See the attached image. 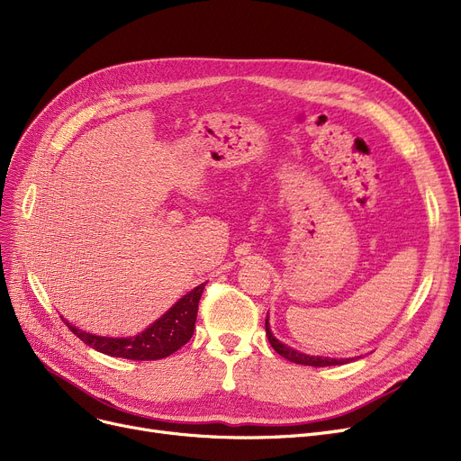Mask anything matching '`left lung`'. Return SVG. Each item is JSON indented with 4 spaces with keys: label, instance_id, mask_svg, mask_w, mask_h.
I'll list each match as a JSON object with an SVG mask.
<instances>
[{
    "label": "left lung",
    "instance_id": "obj_1",
    "mask_svg": "<svg viewBox=\"0 0 461 461\" xmlns=\"http://www.w3.org/2000/svg\"><path fill=\"white\" fill-rule=\"evenodd\" d=\"M265 332H267V338L269 342L273 346V349L282 355L284 358L295 362V365H304V366H316V368H321V366H334V365H346V362H349V358H329V357H312V355H306V353H299L295 349H292L289 346L282 344L280 340H276V338L273 336L271 332V327H269V316L267 320H265Z\"/></svg>",
    "mask_w": 461,
    "mask_h": 461
}]
</instances>
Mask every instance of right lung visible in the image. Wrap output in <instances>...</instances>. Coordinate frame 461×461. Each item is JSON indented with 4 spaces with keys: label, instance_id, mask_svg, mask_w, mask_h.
<instances>
[{
    "label": "right lung",
    "instance_id": "1",
    "mask_svg": "<svg viewBox=\"0 0 461 461\" xmlns=\"http://www.w3.org/2000/svg\"><path fill=\"white\" fill-rule=\"evenodd\" d=\"M203 289L205 284L194 287L192 292H188L183 299H179L169 308L162 318H158L153 325L131 338L96 336L72 327L65 320L63 321L84 344L96 351L131 360H158L181 349L192 338L194 329H196L198 303L202 299Z\"/></svg>",
    "mask_w": 461,
    "mask_h": 461
}]
</instances>
